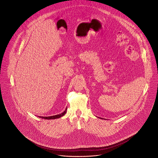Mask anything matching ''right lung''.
Listing matches in <instances>:
<instances>
[{
  "label": "right lung",
  "mask_w": 158,
  "mask_h": 158,
  "mask_svg": "<svg viewBox=\"0 0 158 158\" xmlns=\"http://www.w3.org/2000/svg\"><path fill=\"white\" fill-rule=\"evenodd\" d=\"M66 110H67V108L66 109L62 112V113L61 114H57V115H55V116H48V117H40L39 116V118H42V119H57V118H59L62 116H63L65 113H66Z\"/></svg>",
  "instance_id": "obj_1"
}]
</instances>
